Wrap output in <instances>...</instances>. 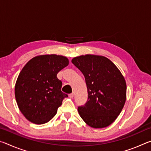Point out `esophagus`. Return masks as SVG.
I'll return each mask as SVG.
<instances>
[{"label": "esophagus", "mask_w": 151, "mask_h": 151, "mask_svg": "<svg viewBox=\"0 0 151 151\" xmlns=\"http://www.w3.org/2000/svg\"><path fill=\"white\" fill-rule=\"evenodd\" d=\"M74 95H75V93H71V94H69V97H70V99H73V97H74Z\"/></svg>", "instance_id": "1"}]
</instances>
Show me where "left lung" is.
<instances>
[{"instance_id":"obj_1","label":"left lung","mask_w":151,"mask_h":151,"mask_svg":"<svg viewBox=\"0 0 151 151\" xmlns=\"http://www.w3.org/2000/svg\"><path fill=\"white\" fill-rule=\"evenodd\" d=\"M72 63L83 74L88 100L78 112L84 121L94 129L109 126L121 113L126 101L127 85L115 65L103 56L86 55Z\"/></svg>"}]
</instances>
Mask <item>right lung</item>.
Masks as SVG:
<instances>
[{"mask_svg":"<svg viewBox=\"0 0 151 151\" xmlns=\"http://www.w3.org/2000/svg\"><path fill=\"white\" fill-rule=\"evenodd\" d=\"M68 59L57 55H40L30 60L20 71L14 88L20 112L28 121L41 124L57 114L68 95L61 91L57 74L68 65Z\"/></svg>","mask_w":151,"mask_h":151,"instance_id":"add662e5","label":"right lung"}]
</instances>
